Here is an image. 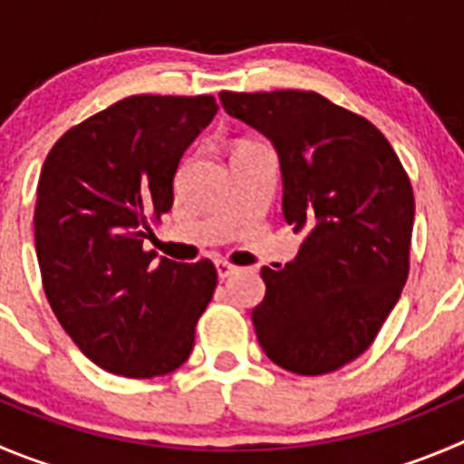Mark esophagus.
<instances>
[{"label":"esophagus","mask_w":464,"mask_h":464,"mask_svg":"<svg viewBox=\"0 0 464 464\" xmlns=\"http://www.w3.org/2000/svg\"><path fill=\"white\" fill-rule=\"evenodd\" d=\"M216 273H218L220 280H225V277L235 276V273H237V266H235V264L223 262V259H216Z\"/></svg>","instance_id":"esophagus-1"}]
</instances>
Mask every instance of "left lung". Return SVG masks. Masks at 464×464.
<instances>
[{"label": "left lung", "instance_id": "8db88e82", "mask_svg": "<svg viewBox=\"0 0 464 464\" xmlns=\"http://www.w3.org/2000/svg\"><path fill=\"white\" fill-rule=\"evenodd\" d=\"M225 113L266 136L282 175V216L303 235L285 268L262 266L253 310L268 360L321 376L367 351L408 280L414 196L369 121L312 91L220 92Z\"/></svg>", "mask_w": 464, "mask_h": 464}]
</instances>
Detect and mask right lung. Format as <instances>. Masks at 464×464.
Returning <instances> with one entry per match:
<instances>
[{
    "mask_svg": "<svg viewBox=\"0 0 464 464\" xmlns=\"http://www.w3.org/2000/svg\"><path fill=\"white\" fill-rule=\"evenodd\" d=\"M216 111L211 95L125 97L65 131L43 166L34 227L47 301L79 351L118 376L182 367L214 295L209 259L154 262L143 244Z\"/></svg>",
    "mask_w": 464,
    "mask_h": 464,
    "instance_id": "add662e5",
    "label": "right lung"
}]
</instances>
